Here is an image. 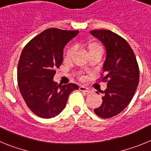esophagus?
<instances>
[{"mask_svg":"<svg viewBox=\"0 0 151 151\" xmlns=\"http://www.w3.org/2000/svg\"><path fill=\"white\" fill-rule=\"evenodd\" d=\"M79 90L82 91H84L85 92V93H88V94H89V93H91V91L90 90H89L88 88L85 87V86H80L79 87Z\"/></svg>","mask_w":151,"mask_h":151,"instance_id":"obj_1","label":"esophagus"}]
</instances>
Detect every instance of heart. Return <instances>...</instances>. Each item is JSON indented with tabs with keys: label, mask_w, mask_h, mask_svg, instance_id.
Here are the masks:
<instances>
[{
	"label": "heart",
	"mask_w": 151,
	"mask_h": 151,
	"mask_svg": "<svg viewBox=\"0 0 151 151\" xmlns=\"http://www.w3.org/2000/svg\"><path fill=\"white\" fill-rule=\"evenodd\" d=\"M96 48H102V47H101V46H100L99 45H97V44H91V45H90V50H92V49H96ZM75 49H76V46H73L71 47H69L67 50L66 55L67 56L70 55Z\"/></svg>",
	"instance_id": "1"
}]
</instances>
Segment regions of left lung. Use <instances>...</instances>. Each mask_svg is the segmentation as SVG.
Listing matches in <instances>:
<instances>
[{
	"label": "left lung",
	"mask_w": 151,
	"mask_h": 151,
	"mask_svg": "<svg viewBox=\"0 0 151 151\" xmlns=\"http://www.w3.org/2000/svg\"><path fill=\"white\" fill-rule=\"evenodd\" d=\"M90 32L102 42L106 52L101 81L107 82V88L101 91L102 104L94 111L101 118H111L120 113L134 95L139 82L138 64L132 47L121 36L106 29Z\"/></svg>",
	"instance_id": "1"
}]
</instances>
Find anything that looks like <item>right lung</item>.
<instances>
[{"label": "right lung", "mask_w": 151, "mask_h": 151, "mask_svg": "<svg viewBox=\"0 0 151 151\" xmlns=\"http://www.w3.org/2000/svg\"><path fill=\"white\" fill-rule=\"evenodd\" d=\"M78 31L50 28L35 36L24 47L17 68L19 88L28 107L38 116L54 117L63 111L76 84L57 85L55 69L63 63L65 45Z\"/></svg>", "instance_id": "obj_1"}]
</instances>
